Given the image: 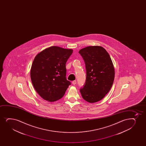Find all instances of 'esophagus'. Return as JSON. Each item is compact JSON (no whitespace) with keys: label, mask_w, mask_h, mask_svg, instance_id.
Instances as JSON below:
<instances>
[{"label":"esophagus","mask_w":146,"mask_h":146,"mask_svg":"<svg viewBox=\"0 0 146 146\" xmlns=\"http://www.w3.org/2000/svg\"><path fill=\"white\" fill-rule=\"evenodd\" d=\"M72 84L74 85H75L76 84V80H74L72 82Z\"/></svg>","instance_id":"esophagus-1"}]
</instances>
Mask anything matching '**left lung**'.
Returning a JSON list of instances; mask_svg holds the SVG:
<instances>
[{
    "label": "left lung",
    "mask_w": 146,
    "mask_h": 146,
    "mask_svg": "<svg viewBox=\"0 0 146 146\" xmlns=\"http://www.w3.org/2000/svg\"><path fill=\"white\" fill-rule=\"evenodd\" d=\"M85 64L86 78L80 89L85 100L90 103L103 99L112 87L114 67L106 50L98 46H89L79 51Z\"/></svg>",
    "instance_id": "1"
}]
</instances>
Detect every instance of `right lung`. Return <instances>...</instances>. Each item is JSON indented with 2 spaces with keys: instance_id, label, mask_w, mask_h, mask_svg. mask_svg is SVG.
<instances>
[{
  "instance_id": "right-lung-1",
  "label": "right lung",
  "mask_w": 146,
  "mask_h": 146,
  "mask_svg": "<svg viewBox=\"0 0 146 146\" xmlns=\"http://www.w3.org/2000/svg\"><path fill=\"white\" fill-rule=\"evenodd\" d=\"M72 53V49L52 46L34 59L31 78L35 91L44 100L54 102L61 99L71 84L66 77V63Z\"/></svg>"
}]
</instances>
